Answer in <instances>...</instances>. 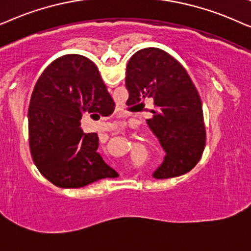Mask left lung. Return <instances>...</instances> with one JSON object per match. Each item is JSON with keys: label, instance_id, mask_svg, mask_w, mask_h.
I'll use <instances>...</instances> for the list:
<instances>
[{"label": "left lung", "instance_id": "left-lung-1", "mask_svg": "<svg viewBox=\"0 0 251 251\" xmlns=\"http://www.w3.org/2000/svg\"><path fill=\"white\" fill-rule=\"evenodd\" d=\"M128 106L142 110L151 105L147 119L166 152L156 170V179H169L189 172L201 159L205 147L202 101L183 66L164 50L136 51L126 68Z\"/></svg>", "mask_w": 251, "mask_h": 251}]
</instances>
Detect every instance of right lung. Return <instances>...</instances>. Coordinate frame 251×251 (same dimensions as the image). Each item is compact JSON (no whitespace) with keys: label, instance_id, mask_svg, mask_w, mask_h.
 <instances>
[{"label":"right lung","instance_id":"right-lung-1","mask_svg":"<svg viewBox=\"0 0 251 251\" xmlns=\"http://www.w3.org/2000/svg\"><path fill=\"white\" fill-rule=\"evenodd\" d=\"M115 102L98 66L65 55L40 76L28 106L29 149L39 172L61 188H81L118 175L98 152L96 133H83L82 116L106 117Z\"/></svg>","mask_w":251,"mask_h":251}]
</instances>
